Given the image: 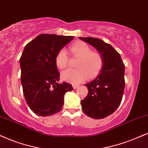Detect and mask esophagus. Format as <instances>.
I'll return each instance as SVG.
<instances>
[{
	"label": "esophagus",
	"mask_w": 148,
	"mask_h": 148,
	"mask_svg": "<svg viewBox=\"0 0 148 148\" xmlns=\"http://www.w3.org/2000/svg\"><path fill=\"white\" fill-rule=\"evenodd\" d=\"M72 86H73V87L74 89H76V88H77L78 86H79V85H77V84H72Z\"/></svg>",
	"instance_id": "esophagus-1"
}]
</instances>
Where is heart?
Returning a JSON list of instances; mask_svg holds the SVG:
<instances>
[{
	"mask_svg": "<svg viewBox=\"0 0 148 148\" xmlns=\"http://www.w3.org/2000/svg\"><path fill=\"white\" fill-rule=\"evenodd\" d=\"M69 51L73 57L79 58L76 62V69H69L62 73V77L69 82L77 84L86 77L95 76L101 70L103 65V58L101 53L97 51H91L86 43L77 42L69 47ZM69 57L65 49H60L56 56V66L60 69L68 66Z\"/></svg>",
	"mask_w": 148,
	"mask_h": 148,
	"instance_id": "obj_1",
	"label": "heart"
}]
</instances>
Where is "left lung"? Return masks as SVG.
<instances>
[{
    "mask_svg": "<svg viewBox=\"0 0 148 148\" xmlns=\"http://www.w3.org/2000/svg\"><path fill=\"white\" fill-rule=\"evenodd\" d=\"M101 53L103 66L99 75L86 84L88 92L81 101L82 110L93 119L112 114L121 103L125 88V65L120 54L109 44L99 38H82Z\"/></svg>",
    "mask_w": 148,
    "mask_h": 148,
    "instance_id": "obj_1",
    "label": "left lung"
}]
</instances>
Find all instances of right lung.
<instances>
[{
  "mask_svg": "<svg viewBox=\"0 0 148 148\" xmlns=\"http://www.w3.org/2000/svg\"><path fill=\"white\" fill-rule=\"evenodd\" d=\"M73 36L40 34L25 46L20 58L21 84L27 103L35 114L50 116L60 112L64 96L72 85L58 83L60 73L55 59Z\"/></svg>",
  "mask_w": 148,
  "mask_h": 148,
  "instance_id": "right-lung-1",
  "label": "right lung"
}]
</instances>
